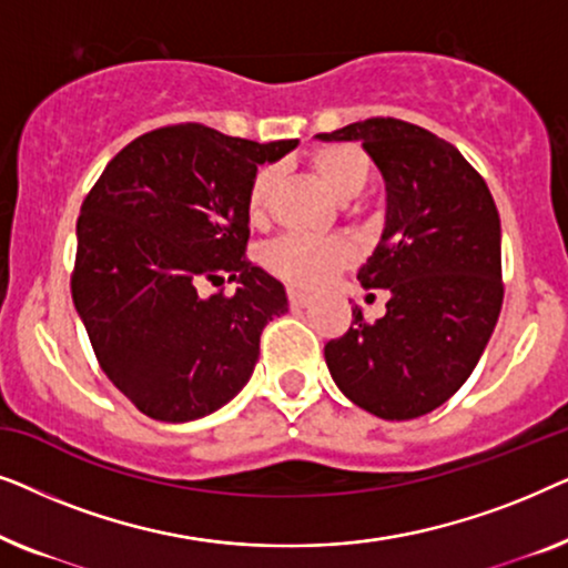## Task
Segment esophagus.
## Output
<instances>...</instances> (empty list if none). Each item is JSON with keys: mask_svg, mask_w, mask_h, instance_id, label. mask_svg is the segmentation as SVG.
Wrapping results in <instances>:
<instances>
[{"mask_svg": "<svg viewBox=\"0 0 568 568\" xmlns=\"http://www.w3.org/2000/svg\"><path fill=\"white\" fill-rule=\"evenodd\" d=\"M286 297H290L292 307H307L310 300H313L307 292H302V290H290L286 292Z\"/></svg>", "mask_w": 568, "mask_h": 568, "instance_id": "34e87169", "label": "esophagus"}]
</instances>
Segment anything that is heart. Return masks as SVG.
<instances>
[{"label":"heart","instance_id":"b5f03b06","mask_svg":"<svg viewBox=\"0 0 568 568\" xmlns=\"http://www.w3.org/2000/svg\"><path fill=\"white\" fill-rule=\"evenodd\" d=\"M310 168L344 201L362 196V191L372 181V173H375L369 154L352 142L317 146L310 154ZM276 189V165H261L255 170L245 191L247 220L255 224L268 220ZM354 258V245L338 235H284L263 251V263L271 274L284 278L286 284L300 286V290H317V286L328 284L338 271L352 266Z\"/></svg>","mask_w":568,"mask_h":568}]
</instances>
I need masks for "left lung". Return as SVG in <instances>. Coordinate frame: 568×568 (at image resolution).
Instances as JSON below:
<instances>
[{
    "label": "left lung",
    "mask_w": 568,
    "mask_h": 568,
    "mask_svg": "<svg viewBox=\"0 0 568 568\" xmlns=\"http://www.w3.org/2000/svg\"><path fill=\"white\" fill-rule=\"evenodd\" d=\"M317 136L362 142L387 191L383 237L356 274L387 294V313L372 323L354 307L352 328L325 344V364L369 414L424 416L460 390L499 321L494 196L457 146L416 123L379 115Z\"/></svg>",
    "instance_id": "left-lung-1"
}]
</instances>
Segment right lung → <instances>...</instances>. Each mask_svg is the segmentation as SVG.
Returning <instances> with one entry per match:
<instances>
[{"label": "right lung", "instance_id": "add662e5", "mask_svg": "<svg viewBox=\"0 0 568 568\" xmlns=\"http://www.w3.org/2000/svg\"><path fill=\"white\" fill-rule=\"evenodd\" d=\"M294 146L175 123L123 146L84 196L72 300L100 369L144 416L193 422L251 379L286 292L247 261L245 191ZM224 277L235 295L197 292Z\"/></svg>", "mask_w": 568, "mask_h": 568}]
</instances>
